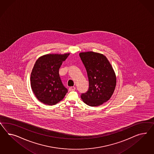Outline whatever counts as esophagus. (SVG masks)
I'll list each match as a JSON object with an SVG mask.
<instances>
[{"label":"esophagus","instance_id":"1","mask_svg":"<svg viewBox=\"0 0 154 154\" xmlns=\"http://www.w3.org/2000/svg\"><path fill=\"white\" fill-rule=\"evenodd\" d=\"M75 88L74 87V86H72V87H70V88H69V90L70 91H75Z\"/></svg>","mask_w":154,"mask_h":154}]
</instances>
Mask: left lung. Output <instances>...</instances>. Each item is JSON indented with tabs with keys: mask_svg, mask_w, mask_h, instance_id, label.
Here are the masks:
<instances>
[{
	"mask_svg": "<svg viewBox=\"0 0 154 154\" xmlns=\"http://www.w3.org/2000/svg\"><path fill=\"white\" fill-rule=\"evenodd\" d=\"M86 68L89 88L81 97L85 104L97 106L108 101L116 86V75L108 59L103 54L93 51L79 53Z\"/></svg>",
	"mask_w": 154,
	"mask_h": 154,
	"instance_id": "8db88e82",
	"label": "left lung"
}]
</instances>
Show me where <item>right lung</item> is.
Returning a JSON list of instances; mask_svg holds the SVG:
<instances>
[{"instance_id": "1", "label": "right lung", "mask_w": 154, "mask_h": 154, "mask_svg": "<svg viewBox=\"0 0 154 154\" xmlns=\"http://www.w3.org/2000/svg\"><path fill=\"white\" fill-rule=\"evenodd\" d=\"M69 53L46 54L35 63L31 74V86L43 104L53 105L62 100L68 90L63 85L59 69Z\"/></svg>"}]
</instances>
